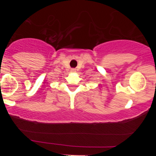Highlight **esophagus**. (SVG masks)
I'll return each mask as SVG.
<instances>
[{
  "label": "esophagus",
  "instance_id": "esophagus-1",
  "mask_svg": "<svg viewBox=\"0 0 156 156\" xmlns=\"http://www.w3.org/2000/svg\"><path fill=\"white\" fill-rule=\"evenodd\" d=\"M71 72H73V73L76 72V69H71Z\"/></svg>",
  "mask_w": 156,
  "mask_h": 156
}]
</instances>
